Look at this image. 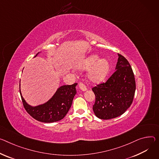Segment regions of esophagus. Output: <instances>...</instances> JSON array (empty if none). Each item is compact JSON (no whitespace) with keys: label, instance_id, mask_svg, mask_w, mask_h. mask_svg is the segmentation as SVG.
Segmentation results:
<instances>
[{"label":"esophagus","instance_id":"1","mask_svg":"<svg viewBox=\"0 0 159 159\" xmlns=\"http://www.w3.org/2000/svg\"><path fill=\"white\" fill-rule=\"evenodd\" d=\"M79 88L82 91H85L86 90H87V88H86L85 85L83 83H81V82L79 84Z\"/></svg>","mask_w":159,"mask_h":159}]
</instances>
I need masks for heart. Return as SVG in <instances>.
Here are the masks:
<instances>
[{
  "mask_svg": "<svg viewBox=\"0 0 159 159\" xmlns=\"http://www.w3.org/2000/svg\"><path fill=\"white\" fill-rule=\"evenodd\" d=\"M79 68L82 70L90 68L88 77L93 83H100L104 81L110 71L109 61L105 57L99 59V56L95 54L86 57L79 64Z\"/></svg>",
  "mask_w": 159,
  "mask_h": 159,
  "instance_id": "1",
  "label": "heart"
}]
</instances>
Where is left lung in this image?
I'll list each match as a JSON object with an SVG mask.
<instances>
[{"mask_svg":"<svg viewBox=\"0 0 159 159\" xmlns=\"http://www.w3.org/2000/svg\"><path fill=\"white\" fill-rule=\"evenodd\" d=\"M118 56L113 75L105 83L92 89L96 96L93 109L100 119L119 117L131 107L133 101L136 82L132 68L123 56Z\"/></svg>","mask_w":159,"mask_h":159,"instance_id":"1","label":"left lung"}]
</instances>
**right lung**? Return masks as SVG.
Returning a JSON list of instances; mask_svg holds the SVG:
<instances>
[{"mask_svg":"<svg viewBox=\"0 0 159 159\" xmlns=\"http://www.w3.org/2000/svg\"><path fill=\"white\" fill-rule=\"evenodd\" d=\"M40 52H38L35 57ZM77 83L61 86L48 102L37 106H32L26 102L21 92L20 84V93L25 110L34 119L42 122L51 123L61 120L65 117L77 93Z\"/></svg>","mask_w":159,"mask_h":159,"instance_id":"1","label":"right lung"}]
</instances>
